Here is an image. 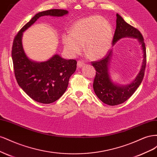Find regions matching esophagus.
Listing matches in <instances>:
<instances>
[{
    "instance_id": "esophagus-1",
    "label": "esophagus",
    "mask_w": 157,
    "mask_h": 157,
    "mask_svg": "<svg viewBox=\"0 0 157 157\" xmlns=\"http://www.w3.org/2000/svg\"><path fill=\"white\" fill-rule=\"evenodd\" d=\"M84 65V61L82 59H80L77 61V67L80 68V67H82V66Z\"/></svg>"
}]
</instances>
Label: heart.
Instances as JSON below:
<instances>
[{"mask_svg":"<svg viewBox=\"0 0 157 157\" xmlns=\"http://www.w3.org/2000/svg\"><path fill=\"white\" fill-rule=\"evenodd\" d=\"M113 36L110 23L101 16L94 15L76 21L71 27L70 34H64L62 40L70 54L80 53L84 43L86 55L92 59H97L107 53Z\"/></svg>","mask_w":157,"mask_h":157,"instance_id":"obj_1","label":"heart"}]
</instances>
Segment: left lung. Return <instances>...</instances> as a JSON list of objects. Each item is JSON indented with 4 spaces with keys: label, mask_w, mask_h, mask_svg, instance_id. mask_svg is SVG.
Here are the masks:
<instances>
[{
    "label": "left lung",
    "mask_w": 157,
    "mask_h": 157,
    "mask_svg": "<svg viewBox=\"0 0 157 157\" xmlns=\"http://www.w3.org/2000/svg\"><path fill=\"white\" fill-rule=\"evenodd\" d=\"M117 27L113 39V44L122 37H134L138 39L144 52V60L140 73L132 83L126 86L115 84L109 77V65L111 58L112 51H109L101 59L92 61V65L96 69L93 88L95 94L100 100L109 105H117L125 102L134 94L143 80L146 67V48L140 31L127 23L119 14L117 13Z\"/></svg>",
    "instance_id": "1"
}]
</instances>
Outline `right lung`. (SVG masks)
I'll return each instance as SVG.
<instances>
[{"mask_svg":"<svg viewBox=\"0 0 157 157\" xmlns=\"http://www.w3.org/2000/svg\"><path fill=\"white\" fill-rule=\"evenodd\" d=\"M68 12L52 9L36 13L14 37L12 57L15 77L19 84L31 98L41 103L56 101L67 90L69 78L77 69L75 59H65L54 55L48 61L37 63L30 60L23 49V32L44 16H63Z\"/></svg>","mask_w":157,"mask_h":157,"instance_id":"1","label":"right lung"}]
</instances>
